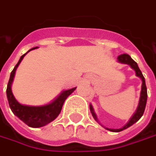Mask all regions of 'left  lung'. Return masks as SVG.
I'll use <instances>...</instances> for the list:
<instances>
[{"label":"left lung","mask_w":156,"mask_h":156,"mask_svg":"<svg viewBox=\"0 0 156 156\" xmlns=\"http://www.w3.org/2000/svg\"><path fill=\"white\" fill-rule=\"evenodd\" d=\"M118 62L119 63H121V64H125V65H128L131 66V68L133 69L135 71V73H136V76L139 77L141 81H142V85H141V91H140V97L139 100V105H138V107H137V110L135 111V112L133 113V115L132 116V118L129 119V121L123 127L119 128V129H112V128H105L109 131H112V132H120L124 129H126L127 127L131 126L132 125H133L135 122H137L141 118V116L143 115L144 113V111H145V107L146 104H147V86H146L145 83V78L143 77L141 71L139 69V66L137 65V63L135 61H133L131 57L127 54H122V55H119L118 57ZM90 110H91V114L93 116L94 119L96 121H98V118H97V115L96 113L94 112V110H93V107L92 105H90ZM99 123V122H98ZM100 124V123H99Z\"/></svg>","instance_id":"8db88e82"}]
</instances>
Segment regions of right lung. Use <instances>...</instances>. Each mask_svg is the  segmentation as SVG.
Wrapping results in <instances>:
<instances>
[{
    "label": "right lung",
    "mask_w": 156,
    "mask_h": 156,
    "mask_svg": "<svg viewBox=\"0 0 156 156\" xmlns=\"http://www.w3.org/2000/svg\"><path fill=\"white\" fill-rule=\"evenodd\" d=\"M38 47H35L29 51L35 50ZM28 52H26L24 55H23L20 58L18 63L11 72L10 78H9L8 86H7V98L9 100V107L16 116H17L21 120H23L26 125H28L30 127H41V126H44L51 123V121H53L58 117L62 110V106L65 103V100L68 98V96H70L71 93L75 91L76 87L63 91L60 93V95L58 96V98H56L51 103L47 104V105L33 106V105H26L20 104L13 95V92L11 90V85L13 83L14 77H15L16 71L18 65H20V63L23 59L24 56Z\"/></svg>",
    "instance_id": "add662e5"
}]
</instances>
